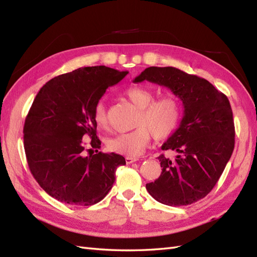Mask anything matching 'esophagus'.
Listing matches in <instances>:
<instances>
[{
    "label": "esophagus",
    "instance_id": "1",
    "mask_svg": "<svg viewBox=\"0 0 257 257\" xmlns=\"http://www.w3.org/2000/svg\"><path fill=\"white\" fill-rule=\"evenodd\" d=\"M137 160H139V158H132V157H126V158H125V161H126L127 165L133 164V162H136Z\"/></svg>",
    "mask_w": 257,
    "mask_h": 257
}]
</instances>
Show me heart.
<instances>
[{"label":"heart","mask_w":257,"mask_h":257,"mask_svg":"<svg viewBox=\"0 0 257 257\" xmlns=\"http://www.w3.org/2000/svg\"><path fill=\"white\" fill-rule=\"evenodd\" d=\"M125 95L139 109L135 118L136 128L110 137L107 147L113 153L136 157L148 145L152 134L156 140H165L176 132L182 117V109L174 97L166 96L155 100L154 93L142 87H132ZM93 121L99 128H108L107 109L103 101L98 102L95 107Z\"/></svg>","instance_id":"b5f03b06"}]
</instances>
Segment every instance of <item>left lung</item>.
I'll use <instances>...</instances> for the list:
<instances>
[{"mask_svg": "<svg viewBox=\"0 0 257 257\" xmlns=\"http://www.w3.org/2000/svg\"><path fill=\"white\" fill-rule=\"evenodd\" d=\"M144 80L167 87L184 108L179 127L161 147L176 152V158L159 156L162 172L146 189L161 204L191 205L214 189L232 155L235 133L230 102L208 80L176 67H147L133 81Z\"/></svg>", "mask_w": 257, "mask_h": 257, "instance_id": "8db88e82", "label": "left lung"}]
</instances>
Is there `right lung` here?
<instances>
[{
	"label": "right lung",
	"instance_id": "obj_1",
	"mask_svg": "<svg viewBox=\"0 0 257 257\" xmlns=\"http://www.w3.org/2000/svg\"><path fill=\"white\" fill-rule=\"evenodd\" d=\"M127 71L104 65L77 68L49 80L37 93L24 125V147L31 173L50 196L78 206L99 203L115 181L123 156L98 153L93 110L108 87ZM88 136L97 154L82 155ZM91 150V149H90Z\"/></svg>",
	"mask_w": 257,
	"mask_h": 257
}]
</instances>
